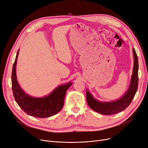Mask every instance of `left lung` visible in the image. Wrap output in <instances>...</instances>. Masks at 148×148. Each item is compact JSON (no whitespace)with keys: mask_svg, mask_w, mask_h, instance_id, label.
<instances>
[{"mask_svg":"<svg viewBox=\"0 0 148 148\" xmlns=\"http://www.w3.org/2000/svg\"><path fill=\"white\" fill-rule=\"evenodd\" d=\"M134 67L130 84L127 91L119 99L112 101H101L95 98L88 89L86 90V99L89 107L99 114L112 115L125 110L137 92L138 83V61L135 50L133 49Z\"/></svg>","mask_w":148,"mask_h":148,"instance_id":"left-lung-1","label":"left lung"}]
</instances>
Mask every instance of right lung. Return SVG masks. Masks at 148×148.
<instances>
[{
    "instance_id": "add662e5",
    "label": "right lung",
    "mask_w": 148,
    "mask_h": 148,
    "mask_svg": "<svg viewBox=\"0 0 148 148\" xmlns=\"http://www.w3.org/2000/svg\"><path fill=\"white\" fill-rule=\"evenodd\" d=\"M19 50L17 51L11 75L12 89L15 101L28 115L37 118H47L60 112L64 106V98L72 82L61 84L42 97H34L25 93L20 86L16 75V64Z\"/></svg>"
}]
</instances>
